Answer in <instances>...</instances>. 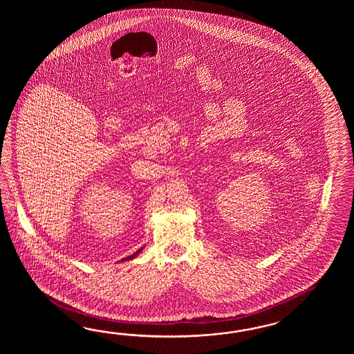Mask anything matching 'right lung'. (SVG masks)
Instances as JSON below:
<instances>
[{
  "label": "right lung",
  "mask_w": 354,
  "mask_h": 354,
  "mask_svg": "<svg viewBox=\"0 0 354 354\" xmlns=\"http://www.w3.org/2000/svg\"><path fill=\"white\" fill-rule=\"evenodd\" d=\"M136 254H138V252H136V254H134V256H130V257H129V258H134V257H136Z\"/></svg>",
  "instance_id": "right-lung-1"
}]
</instances>
